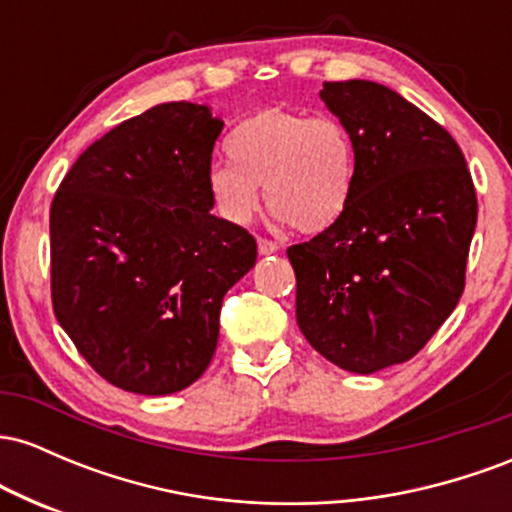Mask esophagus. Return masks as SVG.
<instances>
[{"label": "esophagus", "instance_id": "1", "mask_svg": "<svg viewBox=\"0 0 512 512\" xmlns=\"http://www.w3.org/2000/svg\"><path fill=\"white\" fill-rule=\"evenodd\" d=\"M257 250H260V255H274V252L279 250V245H276L274 240L257 238Z\"/></svg>", "mask_w": 512, "mask_h": 512}]
</instances>
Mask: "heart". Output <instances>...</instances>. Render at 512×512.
Returning <instances> with one entry per match:
<instances>
[{
  "mask_svg": "<svg viewBox=\"0 0 512 512\" xmlns=\"http://www.w3.org/2000/svg\"><path fill=\"white\" fill-rule=\"evenodd\" d=\"M223 151L228 161L211 163L207 192L236 226L255 219L260 187L274 219L308 236L332 228L354 199V137L334 117L257 110L228 132Z\"/></svg>",
  "mask_w": 512,
  "mask_h": 512,
  "instance_id": "1",
  "label": "heart"
}]
</instances>
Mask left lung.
I'll use <instances>...</instances> for the list:
<instances>
[{
	"instance_id": "left-lung-1",
	"label": "left lung",
	"mask_w": 512,
	"mask_h": 512,
	"mask_svg": "<svg viewBox=\"0 0 512 512\" xmlns=\"http://www.w3.org/2000/svg\"><path fill=\"white\" fill-rule=\"evenodd\" d=\"M320 98L354 137L349 209L286 250L296 320L310 346L349 373L409 361L464 291L477 192L460 146L383 84L325 81Z\"/></svg>"
}]
</instances>
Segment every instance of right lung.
<instances>
[{
  "label": "right lung",
  "mask_w": 512,
  "mask_h": 512,
  "mask_svg": "<svg viewBox=\"0 0 512 512\" xmlns=\"http://www.w3.org/2000/svg\"><path fill=\"white\" fill-rule=\"evenodd\" d=\"M221 129L209 105H154L88 146L52 199L57 322L88 366L134 395L195 383L223 296L255 267V238L209 214Z\"/></svg>",
  "instance_id": "add662e5"
}]
</instances>
